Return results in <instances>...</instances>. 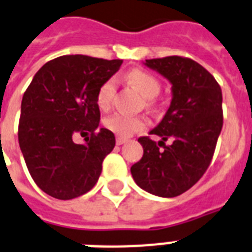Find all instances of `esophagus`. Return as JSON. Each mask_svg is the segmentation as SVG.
Wrapping results in <instances>:
<instances>
[{
	"instance_id": "1",
	"label": "esophagus",
	"mask_w": 252,
	"mask_h": 252,
	"mask_svg": "<svg viewBox=\"0 0 252 252\" xmlns=\"http://www.w3.org/2000/svg\"><path fill=\"white\" fill-rule=\"evenodd\" d=\"M126 141H128V140L124 139V137H116V144H118V145H123V144L126 143Z\"/></svg>"
}]
</instances>
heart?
<instances>
[{
  "label": "heart",
  "instance_id": "obj_1",
  "mask_svg": "<svg viewBox=\"0 0 252 252\" xmlns=\"http://www.w3.org/2000/svg\"><path fill=\"white\" fill-rule=\"evenodd\" d=\"M126 79L134 87L141 91L147 97H155L158 95L161 90V84L157 78L143 70H132L126 75ZM116 92V79L108 78L100 84V87L96 91V104L101 109H107L111 107ZM148 122L140 116H130L126 113L116 112L104 119V126L112 133L119 137H129L136 132L147 128Z\"/></svg>",
  "mask_w": 252,
  "mask_h": 252
}]
</instances>
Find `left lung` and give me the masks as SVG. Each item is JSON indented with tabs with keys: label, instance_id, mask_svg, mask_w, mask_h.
<instances>
[{
	"label": "left lung",
	"instance_id": "left-lung-1",
	"mask_svg": "<svg viewBox=\"0 0 252 252\" xmlns=\"http://www.w3.org/2000/svg\"><path fill=\"white\" fill-rule=\"evenodd\" d=\"M145 64L169 79L173 99L164 119L149 133L162 141L157 145L149 136L140 137L144 155L130 173L145 191L172 198L195 185L210 165L223 126L222 91L214 76L190 58H156ZM168 138L173 143L165 146Z\"/></svg>",
	"mask_w": 252,
	"mask_h": 252
}]
</instances>
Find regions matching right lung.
<instances>
[{"label": "right lung", "instance_id": "add662e5", "mask_svg": "<svg viewBox=\"0 0 252 252\" xmlns=\"http://www.w3.org/2000/svg\"><path fill=\"white\" fill-rule=\"evenodd\" d=\"M123 61L62 55L43 64L25 91L19 148L36 186L58 199H72L95 186L115 134L97 128L96 91ZM80 134L86 143L76 144Z\"/></svg>", "mask_w": 252, "mask_h": 252}]
</instances>
